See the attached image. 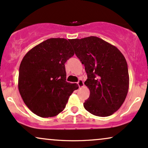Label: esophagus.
Segmentation results:
<instances>
[{"mask_svg": "<svg viewBox=\"0 0 148 148\" xmlns=\"http://www.w3.org/2000/svg\"><path fill=\"white\" fill-rule=\"evenodd\" d=\"M77 84H78V86H79V88H82V87L84 86V82L82 81V79H79V81H78Z\"/></svg>", "mask_w": 148, "mask_h": 148, "instance_id": "1", "label": "esophagus"}]
</instances>
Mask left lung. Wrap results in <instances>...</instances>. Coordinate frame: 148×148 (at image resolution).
Instances as JSON below:
<instances>
[{
	"mask_svg": "<svg viewBox=\"0 0 148 148\" xmlns=\"http://www.w3.org/2000/svg\"><path fill=\"white\" fill-rule=\"evenodd\" d=\"M88 79L90 96L84 107L91 114L108 116L119 109L129 88L125 58L116 47L95 36L69 40Z\"/></svg>",
	"mask_w": 148,
	"mask_h": 148,
	"instance_id": "obj_1",
	"label": "left lung"
}]
</instances>
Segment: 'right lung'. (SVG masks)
<instances>
[{
	"label": "right lung",
	"instance_id": "add662e5",
	"mask_svg": "<svg viewBox=\"0 0 148 148\" xmlns=\"http://www.w3.org/2000/svg\"><path fill=\"white\" fill-rule=\"evenodd\" d=\"M74 51L64 38H50L27 53L19 68L18 90L34 114L41 117L58 115L69 97L79 88L66 81L64 64Z\"/></svg>",
	"mask_w": 148,
	"mask_h": 148
}]
</instances>
